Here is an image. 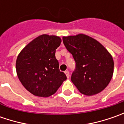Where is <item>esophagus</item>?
<instances>
[{
  "label": "esophagus",
  "mask_w": 124,
  "mask_h": 124,
  "mask_svg": "<svg viewBox=\"0 0 124 124\" xmlns=\"http://www.w3.org/2000/svg\"><path fill=\"white\" fill-rule=\"evenodd\" d=\"M65 75H66V77H68V78H69L70 77V72L68 70H66V71H65Z\"/></svg>",
  "instance_id": "1"
}]
</instances>
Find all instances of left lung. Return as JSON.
I'll return each instance as SVG.
<instances>
[{"mask_svg": "<svg viewBox=\"0 0 124 124\" xmlns=\"http://www.w3.org/2000/svg\"><path fill=\"white\" fill-rule=\"evenodd\" d=\"M63 41L76 63L72 82L87 96L101 92L112 77L114 61L111 54L99 42L85 34L63 36Z\"/></svg>", "mask_w": 124, "mask_h": 124, "instance_id": "obj_1", "label": "left lung"}]
</instances>
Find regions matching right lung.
Segmentation results:
<instances>
[{"mask_svg": "<svg viewBox=\"0 0 124 124\" xmlns=\"http://www.w3.org/2000/svg\"><path fill=\"white\" fill-rule=\"evenodd\" d=\"M61 39L59 36L43 34L22 50L17 57L16 68L22 85L32 94L47 97L54 94L67 79L59 70L56 49Z\"/></svg>", "mask_w": 124, "mask_h": 124, "instance_id": "add662e5", "label": "right lung"}]
</instances>
